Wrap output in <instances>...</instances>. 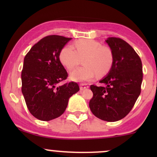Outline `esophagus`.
Here are the masks:
<instances>
[{
  "mask_svg": "<svg viewBox=\"0 0 157 157\" xmlns=\"http://www.w3.org/2000/svg\"><path fill=\"white\" fill-rule=\"evenodd\" d=\"M89 87V85L86 84V83H81L80 85V89L81 91H82V90H84L86 89H88Z\"/></svg>",
  "mask_w": 157,
  "mask_h": 157,
  "instance_id": "1",
  "label": "esophagus"
}]
</instances>
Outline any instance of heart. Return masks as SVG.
<instances>
[{"instance_id": "b5f03b06", "label": "heart", "mask_w": 157, "mask_h": 157, "mask_svg": "<svg viewBox=\"0 0 157 157\" xmlns=\"http://www.w3.org/2000/svg\"><path fill=\"white\" fill-rule=\"evenodd\" d=\"M80 59L83 66L70 75V79L77 82L90 80L96 75L105 76L113 63L111 48L94 40H79L75 43L74 48L66 45L59 52V61L68 71L75 69L80 64Z\"/></svg>"}]
</instances>
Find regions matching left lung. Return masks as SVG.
I'll return each instance as SVG.
<instances>
[{"label": "left lung", "instance_id": "left-lung-1", "mask_svg": "<svg viewBox=\"0 0 157 157\" xmlns=\"http://www.w3.org/2000/svg\"><path fill=\"white\" fill-rule=\"evenodd\" d=\"M113 55L111 70L100 80L101 86L91 85L93 97L89 107L95 117L107 122L122 120L134 107L141 92L142 65L131 46L119 37L105 40Z\"/></svg>", "mask_w": 157, "mask_h": 157}]
</instances>
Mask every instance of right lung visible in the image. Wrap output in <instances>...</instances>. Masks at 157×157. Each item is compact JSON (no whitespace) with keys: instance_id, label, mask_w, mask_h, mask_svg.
<instances>
[{"instance_id":"add662e5","label":"right lung","mask_w":157,"mask_h":157,"mask_svg":"<svg viewBox=\"0 0 157 157\" xmlns=\"http://www.w3.org/2000/svg\"><path fill=\"white\" fill-rule=\"evenodd\" d=\"M71 39L46 36L34 45L24 57L21 91L29 112L42 121L61 116L68 99L80 90L75 82L58 85L68 77L59 61V52Z\"/></svg>"}]
</instances>
